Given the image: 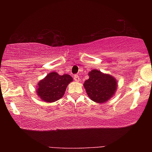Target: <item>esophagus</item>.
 I'll use <instances>...</instances> for the list:
<instances>
[{
    "label": "esophagus",
    "instance_id": "esophagus-1",
    "mask_svg": "<svg viewBox=\"0 0 152 152\" xmlns=\"http://www.w3.org/2000/svg\"><path fill=\"white\" fill-rule=\"evenodd\" d=\"M74 80L76 81V82H78L80 81V77H79L78 75H74Z\"/></svg>",
    "mask_w": 152,
    "mask_h": 152
}]
</instances>
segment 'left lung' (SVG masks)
I'll use <instances>...</instances> for the list:
<instances>
[{
	"mask_svg": "<svg viewBox=\"0 0 152 152\" xmlns=\"http://www.w3.org/2000/svg\"><path fill=\"white\" fill-rule=\"evenodd\" d=\"M88 75L84 84L88 97L97 103L105 102L111 98L117 89L115 78L97 70H93Z\"/></svg>",
	"mask_w": 152,
	"mask_h": 152,
	"instance_id": "1",
	"label": "left lung"
}]
</instances>
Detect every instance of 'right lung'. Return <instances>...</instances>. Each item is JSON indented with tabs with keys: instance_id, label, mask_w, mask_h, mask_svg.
Segmentation results:
<instances>
[{
	"instance_id": "add662e5",
	"label": "right lung",
	"mask_w": 152,
	"mask_h": 152,
	"mask_svg": "<svg viewBox=\"0 0 152 152\" xmlns=\"http://www.w3.org/2000/svg\"><path fill=\"white\" fill-rule=\"evenodd\" d=\"M72 80L69 75H59L55 72H50L39 82L37 93L42 100L53 102L63 97L68 84Z\"/></svg>"
}]
</instances>
